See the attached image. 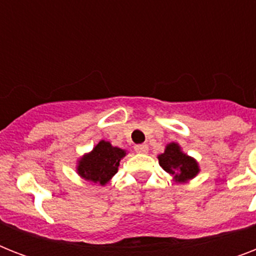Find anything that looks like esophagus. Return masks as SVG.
<instances>
[{
	"label": "esophagus",
	"mask_w": 256,
	"mask_h": 256,
	"mask_svg": "<svg viewBox=\"0 0 256 256\" xmlns=\"http://www.w3.org/2000/svg\"><path fill=\"white\" fill-rule=\"evenodd\" d=\"M136 152H140V154H146L148 152V146L146 144H136Z\"/></svg>",
	"instance_id": "esophagus-1"
}]
</instances>
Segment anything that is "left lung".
Instances as JSON below:
<instances>
[{"label": "left lung", "instance_id": "left-lung-1", "mask_svg": "<svg viewBox=\"0 0 256 256\" xmlns=\"http://www.w3.org/2000/svg\"><path fill=\"white\" fill-rule=\"evenodd\" d=\"M160 164L166 172L174 175L178 182H184L198 174V164L192 158L180 152L176 144H168L164 154L158 156Z\"/></svg>", "mask_w": 256, "mask_h": 256}]
</instances>
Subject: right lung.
I'll use <instances>...</instances> for the list:
<instances>
[{"instance_id": "obj_1", "label": "right lung", "mask_w": 256, "mask_h": 256, "mask_svg": "<svg viewBox=\"0 0 256 256\" xmlns=\"http://www.w3.org/2000/svg\"><path fill=\"white\" fill-rule=\"evenodd\" d=\"M124 156V150L112 148L108 142L100 140L90 154L80 160L78 174L88 180L104 184L112 179V175H116L120 160Z\"/></svg>"}]
</instances>
